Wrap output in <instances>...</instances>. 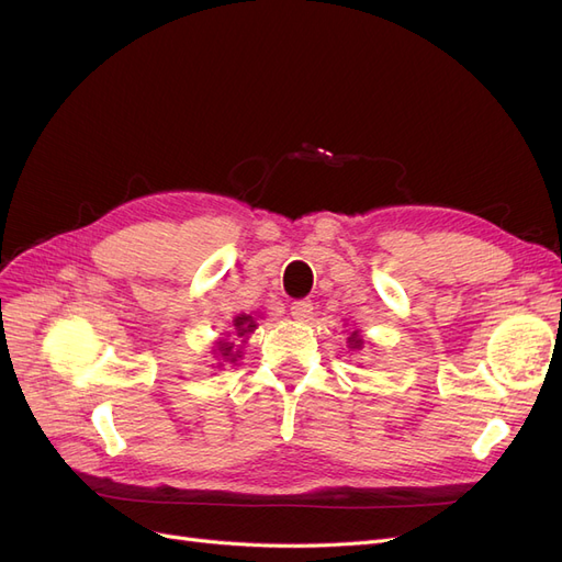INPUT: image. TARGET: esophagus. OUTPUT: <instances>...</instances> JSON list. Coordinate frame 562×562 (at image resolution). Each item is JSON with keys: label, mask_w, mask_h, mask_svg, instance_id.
Instances as JSON below:
<instances>
[{"label": "esophagus", "mask_w": 562, "mask_h": 562, "mask_svg": "<svg viewBox=\"0 0 562 562\" xmlns=\"http://www.w3.org/2000/svg\"><path fill=\"white\" fill-rule=\"evenodd\" d=\"M312 312H314L312 300H297L291 304V314L295 321H310Z\"/></svg>", "instance_id": "esophagus-1"}]
</instances>
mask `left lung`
Here are the masks:
<instances>
[{"mask_svg": "<svg viewBox=\"0 0 562 562\" xmlns=\"http://www.w3.org/2000/svg\"><path fill=\"white\" fill-rule=\"evenodd\" d=\"M347 342H349V349H363V337L359 335V330H353V333L349 335Z\"/></svg>", "mask_w": 562, "mask_h": 562, "instance_id": "obj_1", "label": "left lung"}]
</instances>
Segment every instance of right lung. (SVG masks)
<instances>
[{
  "label": "right lung",
  "instance_id": "1",
  "mask_svg": "<svg viewBox=\"0 0 562 562\" xmlns=\"http://www.w3.org/2000/svg\"><path fill=\"white\" fill-rule=\"evenodd\" d=\"M255 326H258V323L252 321V316H248V314H241V316H236L234 318V330H236V337H244L246 339V335H250L252 330H255ZM217 356H223L225 361H229V363H234L236 359H239L241 356V351L236 349V345L234 342H227V339H220L217 342V349H213Z\"/></svg>",
  "mask_w": 562,
  "mask_h": 562
}]
</instances>
